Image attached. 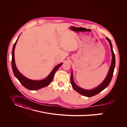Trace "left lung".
<instances>
[{
	"label": "left lung",
	"instance_id": "8db88e82",
	"mask_svg": "<svg viewBox=\"0 0 127 127\" xmlns=\"http://www.w3.org/2000/svg\"><path fill=\"white\" fill-rule=\"evenodd\" d=\"M106 39L108 40V41L109 42L110 45V48H111V50L112 52V62L111 64L110 67L109 71L108 72V74L107 75V76L106 77L105 79L104 80V81L100 84L98 86H97V88L91 90H85L83 89H82L81 88H80L79 86H77L74 81V79H73V75H72V72H71V78H70V81H71V84L72 86L73 89H74L76 91L78 92L80 94L86 96V97H92L94 96L97 94H98V93L100 92H101L102 91L104 90L107 86L109 85L110 84L112 77L113 75V72H114V68L115 66V57L114 53L113 52V47H112V43L110 41V39L106 37Z\"/></svg>",
	"mask_w": 127,
	"mask_h": 127
}]
</instances>
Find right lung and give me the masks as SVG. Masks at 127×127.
<instances>
[{
	"label": "right lung",
	"mask_w": 127,
	"mask_h": 127,
	"mask_svg": "<svg viewBox=\"0 0 127 127\" xmlns=\"http://www.w3.org/2000/svg\"><path fill=\"white\" fill-rule=\"evenodd\" d=\"M18 37L17 38L16 41L15 42L14 46L13 47L12 51V68L14 76L25 88L29 90H37L48 86L52 82L56 71L60 67V66L62 65V63H60L57 65L53 69V70L50 73V74L48 76V77L43 80H31L27 78L26 77L24 76L21 73L19 72L16 67L15 63L14 50Z\"/></svg>",
	"instance_id": "add662e5"
}]
</instances>
